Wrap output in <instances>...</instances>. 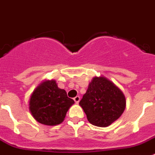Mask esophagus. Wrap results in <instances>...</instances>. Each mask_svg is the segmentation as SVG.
I'll list each match as a JSON object with an SVG mask.
<instances>
[{"mask_svg":"<svg viewBox=\"0 0 155 155\" xmlns=\"http://www.w3.org/2000/svg\"><path fill=\"white\" fill-rule=\"evenodd\" d=\"M74 101H75V102L76 104L79 103V102H80V96H75V97H74Z\"/></svg>","mask_w":155,"mask_h":155,"instance_id":"esophagus-1","label":"esophagus"}]
</instances>
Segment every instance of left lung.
I'll return each mask as SVG.
<instances>
[{"label": "left lung", "mask_w": 155, "mask_h": 155, "mask_svg": "<svg viewBox=\"0 0 155 155\" xmlns=\"http://www.w3.org/2000/svg\"><path fill=\"white\" fill-rule=\"evenodd\" d=\"M88 121L97 127H108L122 115L126 108L124 93L104 76H94L80 102Z\"/></svg>", "instance_id": "8db88e82"}]
</instances>
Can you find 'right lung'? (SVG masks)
Segmentation results:
<instances>
[{"instance_id":"right-lung-1","label":"right lung","mask_w":155,"mask_h":155,"mask_svg":"<svg viewBox=\"0 0 155 155\" xmlns=\"http://www.w3.org/2000/svg\"><path fill=\"white\" fill-rule=\"evenodd\" d=\"M74 103L65 91L58 87L56 80H43L31 94L29 110L38 123L54 126L64 121Z\"/></svg>"}]
</instances>
